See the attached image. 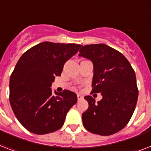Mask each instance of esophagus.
Returning a JSON list of instances; mask_svg holds the SVG:
<instances>
[{"mask_svg": "<svg viewBox=\"0 0 151 151\" xmlns=\"http://www.w3.org/2000/svg\"><path fill=\"white\" fill-rule=\"evenodd\" d=\"M83 99H84V97H83V96H81V95H80V94H78V101L82 100Z\"/></svg>", "mask_w": 151, "mask_h": 151, "instance_id": "1", "label": "esophagus"}]
</instances>
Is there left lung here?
I'll use <instances>...</instances> for the list:
<instances>
[{
    "mask_svg": "<svg viewBox=\"0 0 151 151\" xmlns=\"http://www.w3.org/2000/svg\"><path fill=\"white\" fill-rule=\"evenodd\" d=\"M79 52L93 63L92 93L103 96L98 103L91 96H85L88 108L82 114L83 125L92 133L113 135L126 126L136 108L135 71L123 54L104 44L87 45Z\"/></svg>",
    "mask_w": 151,
    "mask_h": 151,
    "instance_id": "8db88e82",
    "label": "left lung"
}]
</instances>
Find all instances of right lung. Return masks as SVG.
Instances as JSON below:
<instances>
[{
    "mask_svg": "<svg viewBox=\"0 0 151 151\" xmlns=\"http://www.w3.org/2000/svg\"><path fill=\"white\" fill-rule=\"evenodd\" d=\"M81 47L77 44L42 42L24 52L15 65L9 82L11 106L25 129L44 135L57 131L78 100L74 92H52L55 76Z\"/></svg>",
    "mask_w": 151,
    "mask_h": 151,
    "instance_id": "add662e5",
    "label": "right lung"
}]
</instances>
